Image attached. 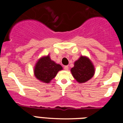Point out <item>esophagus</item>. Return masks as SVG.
<instances>
[{"instance_id": "34e87169", "label": "esophagus", "mask_w": 123, "mask_h": 123, "mask_svg": "<svg viewBox=\"0 0 123 123\" xmlns=\"http://www.w3.org/2000/svg\"><path fill=\"white\" fill-rule=\"evenodd\" d=\"M64 69H65V70H66V71H68V69H69L68 66H65V67H64Z\"/></svg>"}]
</instances>
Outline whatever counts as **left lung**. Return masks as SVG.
I'll list each match as a JSON object with an SVG mask.
<instances>
[{"label": "left lung", "instance_id": "left-lung-1", "mask_svg": "<svg viewBox=\"0 0 123 123\" xmlns=\"http://www.w3.org/2000/svg\"><path fill=\"white\" fill-rule=\"evenodd\" d=\"M95 67L89 57L81 55L75 61L74 67L71 69L73 78L79 83H84L91 79L95 74Z\"/></svg>", "mask_w": 123, "mask_h": 123}]
</instances>
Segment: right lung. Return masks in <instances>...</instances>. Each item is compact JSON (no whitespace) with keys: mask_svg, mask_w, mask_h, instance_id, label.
<instances>
[{"mask_svg":"<svg viewBox=\"0 0 123 123\" xmlns=\"http://www.w3.org/2000/svg\"><path fill=\"white\" fill-rule=\"evenodd\" d=\"M62 69V67L52 60L49 54L37 60L34 67V74L41 82L50 83L58 71Z\"/></svg>","mask_w":123,"mask_h":123,"instance_id":"obj_1","label":"right lung"}]
</instances>
